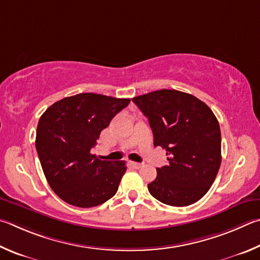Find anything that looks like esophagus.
Instances as JSON below:
<instances>
[{"label":"esophagus","mask_w":260,"mask_h":260,"mask_svg":"<svg viewBox=\"0 0 260 260\" xmlns=\"http://www.w3.org/2000/svg\"><path fill=\"white\" fill-rule=\"evenodd\" d=\"M129 165L133 167V168H135V169H139L140 167H142V165H140V163H137V162H133V161H130L129 162Z\"/></svg>","instance_id":"1"}]
</instances>
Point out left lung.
Returning a JSON list of instances; mask_svg holds the SVG:
<instances>
[{
  "label": "left lung",
  "instance_id": "left-lung-1",
  "mask_svg": "<svg viewBox=\"0 0 260 260\" xmlns=\"http://www.w3.org/2000/svg\"><path fill=\"white\" fill-rule=\"evenodd\" d=\"M148 118L154 146L167 151V166L156 168L147 185L158 201L186 207L202 199L221 163V135L208 105L178 90L162 89L133 98Z\"/></svg>",
  "mask_w": 260,
  "mask_h": 260
}]
</instances>
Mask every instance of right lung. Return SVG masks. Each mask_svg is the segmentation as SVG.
I'll list each match as a JSON object with an SVG mask.
<instances>
[{
  "instance_id": "1",
  "label": "right lung",
  "mask_w": 260,
  "mask_h": 260,
  "mask_svg": "<svg viewBox=\"0 0 260 260\" xmlns=\"http://www.w3.org/2000/svg\"><path fill=\"white\" fill-rule=\"evenodd\" d=\"M130 99L79 93L51 105L40 117L35 146L50 187L80 208L97 207L116 194L124 161L100 160L91 148Z\"/></svg>"
}]
</instances>
